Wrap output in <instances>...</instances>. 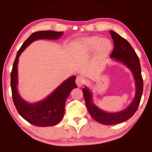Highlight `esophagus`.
Here are the masks:
<instances>
[{
	"mask_svg": "<svg viewBox=\"0 0 152 152\" xmlns=\"http://www.w3.org/2000/svg\"><path fill=\"white\" fill-rule=\"evenodd\" d=\"M84 82H85V81H84V78H83V77L81 76H77V78L76 79V83L77 84V86H78V87H80L83 85V84H84Z\"/></svg>",
	"mask_w": 152,
	"mask_h": 152,
	"instance_id": "esophagus-1",
	"label": "esophagus"
}]
</instances>
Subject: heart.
<instances>
[{"mask_svg": "<svg viewBox=\"0 0 152 152\" xmlns=\"http://www.w3.org/2000/svg\"><path fill=\"white\" fill-rule=\"evenodd\" d=\"M111 42L99 36H93L82 39L78 44V49L81 54H88L96 50V58L102 60L109 54L112 50Z\"/></svg>", "mask_w": 152, "mask_h": 152, "instance_id": "b5f03b06", "label": "heart"}]
</instances>
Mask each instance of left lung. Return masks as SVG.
Wrapping results in <instances>:
<instances>
[{
  "label": "left lung",
  "mask_w": 152,
  "mask_h": 152,
  "mask_svg": "<svg viewBox=\"0 0 152 152\" xmlns=\"http://www.w3.org/2000/svg\"><path fill=\"white\" fill-rule=\"evenodd\" d=\"M110 34L114 43V49L110 57L124 64L132 72L135 80L136 92L134 100L127 109L117 113H110L99 109L93 103L92 93L87 87L82 89L86 108L90 115L97 122L106 125L119 124L129 119L137 111L143 90L141 66L137 53L130 43L121 36L113 31H110Z\"/></svg>",
  "instance_id": "8db88e82"
}]
</instances>
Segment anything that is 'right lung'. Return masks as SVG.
Instances as JSON below:
<instances>
[{
	"mask_svg": "<svg viewBox=\"0 0 152 152\" xmlns=\"http://www.w3.org/2000/svg\"><path fill=\"white\" fill-rule=\"evenodd\" d=\"M63 34L62 31H40L33 33L18 51L11 73L12 97L19 114L31 124L37 127L56 125L62 119L65 112V103L72 90L77 88L73 76L64 81L50 96L43 101L30 104L25 101L17 91V64L19 57L30 43L37 39H57Z\"/></svg>",
	"mask_w": 152,
	"mask_h": 152,
	"instance_id": "add662e5",
	"label": "right lung"
}]
</instances>
